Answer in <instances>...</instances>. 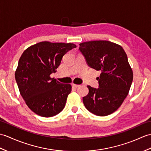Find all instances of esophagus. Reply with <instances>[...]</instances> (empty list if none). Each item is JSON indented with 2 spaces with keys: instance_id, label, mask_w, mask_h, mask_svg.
I'll list each match as a JSON object with an SVG mask.
<instances>
[{
  "instance_id": "obj_1",
  "label": "esophagus",
  "mask_w": 151,
  "mask_h": 151,
  "mask_svg": "<svg viewBox=\"0 0 151 151\" xmlns=\"http://www.w3.org/2000/svg\"><path fill=\"white\" fill-rule=\"evenodd\" d=\"M72 86L73 87H78L80 86V85H78V84H75V83H72Z\"/></svg>"
}]
</instances>
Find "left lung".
<instances>
[{"instance_id":"8db88e82","label":"left lung","mask_w":151,"mask_h":151,"mask_svg":"<svg viewBox=\"0 0 151 151\" xmlns=\"http://www.w3.org/2000/svg\"><path fill=\"white\" fill-rule=\"evenodd\" d=\"M79 50L87 64L101 72L99 88L87 86L89 93L83 97L84 106L95 115H109L121 106L131 86L133 72L127 56L121 45L107 40L80 43Z\"/></svg>"}]
</instances>
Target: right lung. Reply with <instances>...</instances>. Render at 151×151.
I'll list each match as a JSON object with an SVG mask.
<instances>
[{
	"label": "right lung",
	"instance_id": "right-lung-1",
	"mask_svg": "<svg viewBox=\"0 0 151 151\" xmlns=\"http://www.w3.org/2000/svg\"><path fill=\"white\" fill-rule=\"evenodd\" d=\"M76 45L44 41L23 52L15 71L20 93L27 107L37 114L51 117L64 109L71 85L50 76L57 72L62 58Z\"/></svg>",
	"mask_w": 151,
	"mask_h": 151
}]
</instances>
